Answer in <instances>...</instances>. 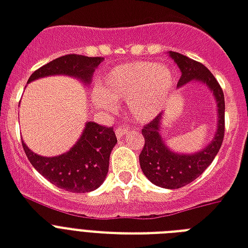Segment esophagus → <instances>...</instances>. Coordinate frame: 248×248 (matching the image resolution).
<instances>
[{
	"mask_svg": "<svg viewBox=\"0 0 248 248\" xmlns=\"http://www.w3.org/2000/svg\"><path fill=\"white\" fill-rule=\"evenodd\" d=\"M126 133H129V128H128V126L120 125V126H118V128H116V137H118V138L124 137Z\"/></svg>",
	"mask_w": 248,
	"mask_h": 248,
	"instance_id": "1",
	"label": "esophagus"
}]
</instances>
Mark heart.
Masks as SVG:
<instances>
[{"label": "heart", "instance_id": "obj_1", "mask_svg": "<svg viewBox=\"0 0 248 248\" xmlns=\"http://www.w3.org/2000/svg\"><path fill=\"white\" fill-rule=\"evenodd\" d=\"M111 95L128 98V106L134 118L141 122L150 120L158 114L173 86V75L167 67L150 62H136L116 67L105 80ZM98 105L110 108L112 98L103 89L94 92Z\"/></svg>", "mask_w": 248, "mask_h": 248}]
</instances>
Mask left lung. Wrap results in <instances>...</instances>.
Returning a JSON list of instances; mask_svg holds the SVG:
<instances>
[{
    "label": "left lung",
    "mask_w": 248,
    "mask_h": 248,
    "mask_svg": "<svg viewBox=\"0 0 248 248\" xmlns=\"http://www.w3.org/2000/svg\"><path fill=\"white\" fill-rule=\"evenodd\" d=\"M170 55L181 70L177 85H185L191 80L204 82L214 92L218 107V128L214 141L197 154L178 155L167 149L159 134L162 114L142 128L145 145L140 154V166L143 174L154 185L166 189H180L199 177L214 162L220 150L225 134V99L221 86L204 64L176 51H170Z\"/></svg>",
    "instance_id": "obj_1"
}]
</instances>
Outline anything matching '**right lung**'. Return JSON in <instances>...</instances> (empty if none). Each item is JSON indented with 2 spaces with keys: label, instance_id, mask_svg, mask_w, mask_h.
<instances>
[{
  "label": "right lung",
  "instance_id": "right-lung-1",
  "mask_svg": "<svg viewBox=\"0 0 248 248\" xmlns=\"http://www.w3.org/2000/svg\"><path fill=\"white\" fill-rule=\"evenodd\" d=\"M102 57L78 54L62 55L46 63L30 76L28 82L49 75H70L89 82ZM118 142L112 126L88 123L81 138L68 153L54 158L40 156L23 143L31 164L51 184L72 193H86L101 186L108 172L112 147Z\"/></svg>",
  "mask_w": 248,
  "mask_h": 248
}]
</instances>
